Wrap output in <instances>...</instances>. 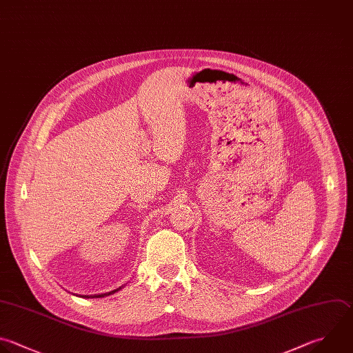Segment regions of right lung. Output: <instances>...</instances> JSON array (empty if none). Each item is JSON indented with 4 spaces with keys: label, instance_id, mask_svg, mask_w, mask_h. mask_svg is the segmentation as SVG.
Returning a JSON list of instances; mask_svg holds the SVG:
<instances>
[{
    "label": "right lung",
    "instance_id": "1",
    "mask_svg": "<svg viewBox=\"0 0 353 353\" xmlns=\"http://www.w3.org/2000/svg\"><path fill=\"white\" fill-rule=\"evenodd\" d=\"M124 285H121V287H119V288H116V290H113V291H109V292H103V294H94V295H83V298H103V296H108V295H112V294H114V292H117L119 290H121Z\"/></svg>",
    "mask_w": 353,
    "mask_h": 353
}]
</instances>
